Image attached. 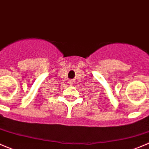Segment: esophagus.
<instances>
[{
    "mask_svg": "<svg viewBox=\"0 0 149 149\" xmlns=\"http://www.w3.org/2000/svg\"><path fill=\"white\" fill-rule=\"evenodd\" d=\"M69 84H70V85H74V82H73L72 80H70V82H69Z\"/></svg>",
    "mask_w": 149,
    "mask_h": 149,
    "instance_id": "34e87169",
    "label": "esophagus"
}]
</instances>
